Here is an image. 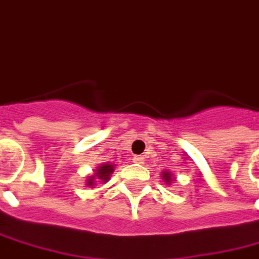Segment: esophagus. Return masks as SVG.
<instances>
[{"mask_svg": "<svg viewBox=\"0 0 259 259\" xmlns=\"http://www.w3.org/2000/svg\"><path fill=\"white\" fill-rule=\"evenodd\" d=\"M135 161H136V162H139V163H143V162H144V157H143V155H136Z\"/></svg>", "mask_w": 259, "mask_h": 259, "instance_id": "1", "label": "esophagus"}]
</instances>
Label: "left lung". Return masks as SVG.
Here are the masks:
<instances>
[{"instance_id":"1","label":"left lung","mask_w":259,"mask_h":259,"mask_svg":"<svg viewBox=\"0 0 259 259\" xmlns=\"http://www.w3.org/2000/svg\"><path fill=\"white\" fill-rule=\"evenodd\" d=\"M162 179H163V182L166 183V185H170V183L174 182L172 174H170V172H168V170H165V172H162Z\"/></svg>"}]
</instances>
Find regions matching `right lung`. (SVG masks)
Masks as SVG:
<instances>
[{"label": "right lung", "instance_id": "add662e5", "mask_svg": "<svg viewBox=\"0 0 259 259\" xmlns=\"http://www.w3.org/2000/svg\"><path fill=\"white\" fill-rule=\"evenodd\" d=\"M113 168H115V165H112V163L105 162V163H102V165H100V166L97 168L96 174L87 179V186H94L96 185L97 180H100V182H102V183L108 182L109 176H111V174L113 172Z\"/></svg>", "mask_w": 259, "mask_h": 259}]
</instances>
